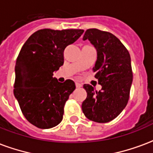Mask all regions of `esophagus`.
<instances>
[{"mask_svg": "<svg viewBox=\"0 0 153 153\" xmlns=\"http://www.w3.org/2000/svg\"><path fill=\"white\" fill-rule=\"evenodd\" d=\"M75 86H76V88H81V87H82V85H81L80 83H75Z\"/></svg>", "mask_w": 153, "mask_h": 153, "instance_id": "obj_1", "label": "esophagus"}]
</instances>
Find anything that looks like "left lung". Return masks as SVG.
<instances>
[{
  "label": "left lung",
  "instance_id": "left-lung-1",
  "mask_svg": "<svg viewBox=\"0 0 153 153\" xmlns=\"http://www.w3.org/2000/svg\"><path fill=\"white\" fill-rule=\"evenodd\" d=\"M89 41L97 50L93 72L102 89L84 84L87 97L82 110L87 118L106 123L116 118L128 103L133 82L131 59L126 47L111 33L97 28L88 29L83 40Z\"/></svg>",
  "mask_w": 153,
  "mask_h": 153
}]
</instances>
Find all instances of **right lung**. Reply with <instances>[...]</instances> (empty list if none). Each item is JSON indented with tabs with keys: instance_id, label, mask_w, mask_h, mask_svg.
Instances as JSON below:
<instances>
[{
	"instance_id": "right-lung-1",
	"label": "right lung",
	"mask_w": 153,
	"mask_h": 153,
	"mask_svg": "<svg viewBox=\"0 0 153 153\" xmlns=\"http://www.w3.org/2000/svg\"><path fill=\"white\" fill-rule=\"evenodd\" d=\"M83 33V29H41L28 38L19 51L14 94L23 115L38 128H52L63 119L64 106L75 83L71 79L60 83L52 76L63 65L65 47Z\"/></svg>"
}]
</instances>
